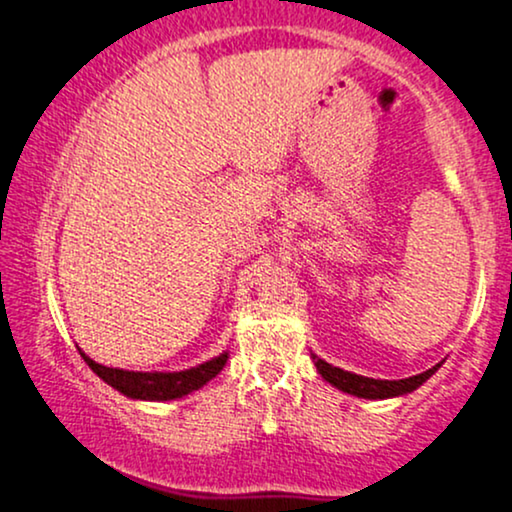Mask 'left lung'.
I'll use <instances>...</instances> for the list:
<instances>
[{"instance_id": "obj_1", "label": "left lung", "mask_w": 512, "mask_h": 512, "mask_svg": "<svg viewBox=\"0 0 512 512\" xmlns=\"http://www.w3.org/2000/svg\"><path fill=\"white\" fill-rule=\"evenodd\" d=\"M312 360H315L317 372L322 374V377H324L326 381H329L331 386H336V389L350 393V396H357V398H374V400H377V398L403 396V393L415 391L417 386H422L424 381L432 377L436 369L441 367V365H436V367H432V369H427V372L417 374V377H410V379L389 381V379H369V377H360V374L346 372V369L329 365V362H324L322 357H317V355H312Z\"/></svg>"}]
</instances>
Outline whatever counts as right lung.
<instances>
[{"mask_svg":"<svg viewBox=\"0 0 512 512\" xmlns=\"http://www.w3.org/2000/svg\"><path fill=\"white\" fill-rule=\"evenodd\" d=\"M80 357L88 362V367L97 377L114 386L116 391H121L123 396L140 400H174L202 389L209 379L217 377L229 360V353L214 357L205 365L186 369V372H128V369L104 367L100 362L90 360L85 353H80Z\"/></svg>","mask_w":512,"mask_h":512,"instance_id":"1","label":"right lung"}]
</instances>
